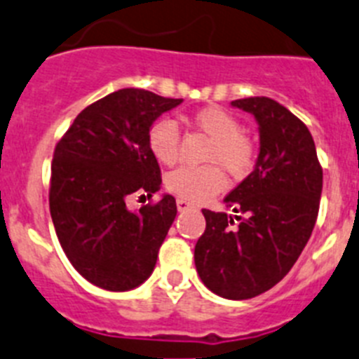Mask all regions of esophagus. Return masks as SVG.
Masks as SVG:
<instances>
[{
    "label": "esophagus",
    "mask_w": 359,
    "mask_h": 359,
    "mask_svg": "<svg viewBox=\"0 0 359 359\" xmlns=\"http://www.w3.org/2000/svg\"><path fill=\"white\" fill-rule=\"evenodd\" d=\"M193 204L188 201H184V198H177V210L179 211H186V210H191Z\"/></svg>",
    "instance_id": "esophagus-1"
}]
</instances>
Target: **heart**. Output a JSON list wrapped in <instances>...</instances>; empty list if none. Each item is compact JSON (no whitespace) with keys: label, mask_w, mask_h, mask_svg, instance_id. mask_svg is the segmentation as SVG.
Listing matches in <instances>:
<instances>
[{"label":"heart","mask_w":359,"mask_h":359,"mask_svg":"<svg viewBox=\"0 0 359 359\" xmlns=\"http://www.w3.org/2000/svg\"><path fill=\"white\" fill-rule=\"evenodd\" d=\"M193 126L211 137L205 149V161L217 164L205 166H182L171 171L166 179V188L179 198L191 202H204L217 195L226 184L222 168L233 179H244L257 164V144L242 130V123L231 111L220 106H204L189 115ZM148 149L155 161L171 166L180 154V132L173 121L158 119L148 130Z\"/></svg>","instance_id":"obj_1"}]
</instances>
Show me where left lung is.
<instances>
[{
    "mask_svg": "<svg viewBox=\"0 0 359 359\" xmlns=\"http://www.w3.org/2000/svg\"><path fill=\"white\" fill-rule=\"evenodd\" d=\"M255 115L260 154L255 170L224 202L235 213L202 210L205 231L195 245L204 285L227 300L269 291L291 271L316 224L323 170L313 135L294 114L269 97L231 102Z\"/></svg>",
    "mask_w": 359,
    "mask_h": 359,
    "instance_id": "left-lung-1",
    "label": "left lung"
}]
</instances>
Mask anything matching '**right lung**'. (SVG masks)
<instances>
[{"instance_id":"1","label":"right lung","mask_w":359,"mask_h":359,"mask_svg":"<svg viewBox=\"0 0 359 359\" xmlns=\"http://www.w3.org/2000/svg\"><path fill=\"white\" fill-rule=\"evenodd\" d=\"M182 99L123 88L86 106L55 144L50 215L59 244L83 278L106 291H130L148 278L175 198L164 195L128 211L133 193L161 189V168L148 149V130Z\"/></svg>"}]
</instances>
